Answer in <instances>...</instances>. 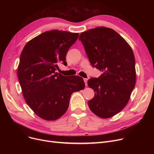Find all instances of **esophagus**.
Masks as SVG:
<instances>
[{"label":"esophagus","mask_w":154,"mask_h":154,"mask_svg":"<svg viewBox=\"0 0 154 154\" xmlns=\"http://www.w3.org/2000/svg\"><path fill=\"white\" fill-rule=\"evenodd\" d=\"M87 79H85V78H84V81L85 82V86H87Z\"/></svg>","instance_id":"1"}]
</instances>
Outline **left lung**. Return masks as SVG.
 <instances>
[{
	"label": "left lung",
	"mask_w": 154,
	"mask_h": 154,
	"mask_svg": "<svg viewBox=\"0 0 154 154\" xmlns=\"http://www.w3.org/2000/svg\"><path fill=\"white\" fill-rule=\"evenodd\" d=\"M92 67L103 72L87 84L95 92L88 101L91 110L102 119L111 117L128 103L135 85V61L131 47L116 31L99 27L80 34Z\"/></svg>",
	"instance_id": "1"
}]
</instances>
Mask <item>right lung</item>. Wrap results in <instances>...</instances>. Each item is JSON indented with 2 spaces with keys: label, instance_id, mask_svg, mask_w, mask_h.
Instances as JSON below:
<instances>
[{
  "label": "right lung",
  "instance_id": "right-lung-1",
  "mask_svg": "<svg viewBox=\"0 0 154 154\" xmlns=\"http://www.w3.org/2000/svg\"><path fill=\"white\" fill-rule=\"evenodd\" d=\"M79 33L52 30L30 40L24 46L17 69L24 99L39 117L55 120L67 110L71 94L82 90V77L63 76L57 72Z\"/></svg>",
  "mask_w": 154,
  "mask_h": 154
}]
</instances>
